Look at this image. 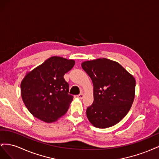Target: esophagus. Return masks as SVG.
<instances>
[{
	"label": "esophagus",
	"instance_id": "34e87169",
	"mask_svg": "<svg viewBox=\"0 0 159 159\" xmlns=\"http://www.w3.org/2000/svg\"><path fill=\"white\" fill-rule=\"evenodd\" d=\"M78 98L80 99H83L84 98V94L83 93H80L79 95H78Z\"/></svg>",
	"mask_w": 159,
	"mask_h": 159
}]
</instances>
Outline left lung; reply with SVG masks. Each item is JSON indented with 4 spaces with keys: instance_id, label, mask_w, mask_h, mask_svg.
Segmentation results:
<instances>
[{
    "instance_id": "1",
    "label": "left lung",
    "mask_w": 159,
    "mask_h": 159,
    "mask_svg": "<svg viewBox=\"0 0 159 159\" xmlns=\"http://www.w3.org/2000/svg\"><path fill=\"white\" fill-rule=\"evenodd\" d=\"M81 67L92 80L94 101L86 110L97 128L115 125L131 107L135 92L134 77L116 61L106 58L86 61Z\"/></svg>"
}]
</instances>
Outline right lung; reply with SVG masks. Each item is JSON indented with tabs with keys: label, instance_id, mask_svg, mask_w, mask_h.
I'll use <instances>...</instances> for the list:
<instances>
[{
	"label": "right lung",
	"instance_id": "1",
	"mask_svg": "<svg viewBox=\"0 0 159 159\" xmlns=\"http://www.w3.org/2000/svg\"><path fill=\"white\" fill-rule=\"evenodd\" d=\"M74 64L73 60L53 56L22 80L23 102L35 117L52 123L67 112L74 97L68 93L69 84L64 75Z\"/></svg>",
	"mask_w": 159,
	"mask_h": 159
}]
</instances>
